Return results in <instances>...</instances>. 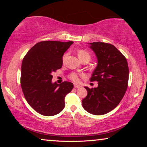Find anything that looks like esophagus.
<instances>
[{"instance_id": "34e87169", "label": "esophagus", "mask_w": 147, "mask_h": 147, "mask_svg": "<svg viewBox=\"0 0 147 147\" xmlns=\"http://www.w3.org/2000/svg\"><path fill=\"white\" fill-rule=\"evenodd\" d=\"M74 88H80L81 86L79 85H77V84H74Z\"/></svg>"}]
</instances>
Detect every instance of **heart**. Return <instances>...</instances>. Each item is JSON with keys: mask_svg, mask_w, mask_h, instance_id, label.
<instances>
[{"mask_svg": "<svg viewBox=\"0 0 147 147\" xmlns=\"http://www.w3.org/2000/svg\"><path fill=\"white\" fill-rule=\"evenodd\" d=\"M78 58H80L81 61L84 60L85 59H90V54L88 53V51H86L84 49H80L78 51ZM65 58H66V54H64L63 58H62V61H63V63L65 62ZM82 76H83L82 74H78L76 73H71V74H69V79L72 80L74 82H78L80 81V78Z\"/></svg>", "mask_w": 147, "mask_h": 147, "instance_id": "1", "label": "heart"}]
</instances>
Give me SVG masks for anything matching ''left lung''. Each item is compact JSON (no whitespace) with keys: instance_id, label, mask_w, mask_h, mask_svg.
<instances>
[{"instance_id":"left-lung-1","label":"left lung","mask_w":147,"mask_h":147,"mask_svg":"<svg viewBox=\"0 0 147 147\" xmlns=\"http://www.w3.org/2000/svg\"><path fill=\"white\" fill-rule=\"evenodd\" d=\"M90 44L98 59L90 81H96L98 86L85 87L88 95L82 100V106L89 113L101 115L113 110L123 99L128 88L129 69L126 58L113 45Z\"/></svg>"}]
</instances>
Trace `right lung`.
I'll use <instances>...</instances> for the list:
<instances>
[{
	"label": "right lung",
	"instance_id": "obj_1",
	"mask_svg": "<svg viewBox=\"0 0 147 147\" xmlns=\"http://www.w3.org/2000/svg\"><path fill=\"white\" fill-rule=\"evenodd\" d=\"M73 41H43L29 50L22 62L21 85L27 102L45 116H53L63 110L65 97L73 84L52 83L54 72L61 68L62 56Z\"/></svg>",
	"mask_w": 147,
	"mask_h": 147
}]
</instances>
